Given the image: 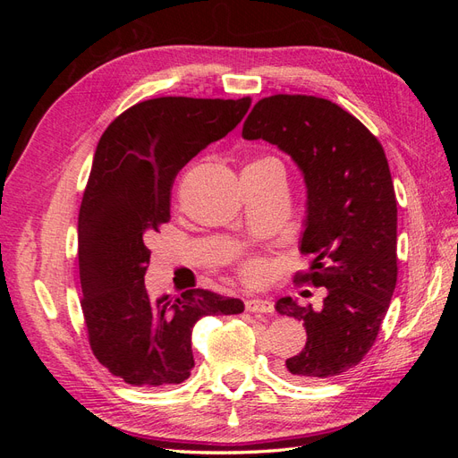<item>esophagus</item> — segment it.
I'll return each mask as SVG.
<instances>
[{
  "label": "esophagus",
  "mask_w": 458,
  "mask_h": 458,
  "mask_svg": "<svg viewBox=\"0 0 458 458\" xmlns=\"http://www.w3.org/2000/svg\"><path fill=\"white\" fill-rule=\"evenodd\" d=\"M244 308L250 313H273V310H275L273 301L263 300V298H248L244 301Z\"/></svg>",
  "instance_id": "obj_1"
}]
</instances>
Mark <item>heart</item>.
Here are the masks:
<instances>
[{
	"label": "heart",
	"instance_id": "heart-1",
	"mask_svg": "<svg viewBox=\"0 0 458 458\" xmlns=\"http://www.w3.org/2000/svg\"><path fill=\"white\" fill-rule=\"evenodd\" d=\"M256 162H259V160H256ZM263 275H266V261H263L261 258H246L244 261H241L239 276L244 283H259L263 279Z\"/></svg>",
	"mask_w": 458,
	"mask_h": 458
}]
</instances>
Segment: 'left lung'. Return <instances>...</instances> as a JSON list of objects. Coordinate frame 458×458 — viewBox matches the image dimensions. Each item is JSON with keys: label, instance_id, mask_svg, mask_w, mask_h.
Listing matches in <instances>:
<instances>
[{"label": "left lung", "instance_id": "8db88e82", "mask_svg": "<svg viewBox=\"0 0 458 458\" xmlns=\"http://www.w3.org/2000/svg\"><path fill=\"white\" fill-rule=\"evenodd\" d=\"M242 137L288 152L308 185L300 250L313 266L294 281L325 286L327 298L318 311L276 301L308 335L286 372L301 382L338 377L372 348L397 283V200L386 152L348 110L313 95L263 97Z\"/></svg>", "mask_w": 458, "mask_h": 458}]
</instances>
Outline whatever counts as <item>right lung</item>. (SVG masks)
<instances>
[{
  "label": "right lung",
  "mask_w": 458,
  "mask_h": 458,
  "mask_svg": "<svg viewBox=\"0 0 458 458\" xmlns=\"http://www.w3.org/2000/svg\"><path fill=\"white\" fill-rule=\"evenodd\" d=\"M250 105V97H158L123 110L97 145L78 216L81 311L93 355L126 384H182L195 367L191 335L199 318L244 311L241 300L204 288L152 301L145 242L170 221L179 170L225 137Z\"/></svg>",
  "instance_id": "1"
}]
</instances>
